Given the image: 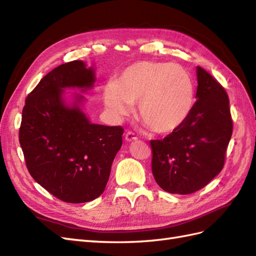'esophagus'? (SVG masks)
Returning <instances> with one entry per match:
<instances>
[{
    "label": "esophagus",
    "mask_w": 256,
    "mask_h": 256,
    "mask_svg": "<svg viewBox=\"0 0 256 256\" xmlns=\"http://www.w3.org/2000/svg\"><path fill=\"white\" fill-rule=\"evenodd\" d=\"M126 142H136L137 140V136L133 132H128L126 134Z\"/></svg>",
    "instance_id": "34e87169"
}]
</instances>
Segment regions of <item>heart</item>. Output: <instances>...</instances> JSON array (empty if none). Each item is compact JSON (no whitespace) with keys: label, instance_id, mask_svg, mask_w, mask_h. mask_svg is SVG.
I'll return each mask as SVG.
<instances>
[{"label":"heart","instance_id":"b5f03b06","mask_svg":"<svg viewBox=\"0 0 256 256\" xmlns=\"http://www.w3.org/2000/svg\"><path fill=\"white\" fill-rule=\"evenodd\" d=\"M104 106L116 116H126L137 104L140 119L160 134L182 126L194 102V86L180 64L137 62L124 69L104 88Z\"/></svg>","mask_w":256,"mask_h":256}]
</instances>
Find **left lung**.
I'll use <instances>...</instances> for the list:
<instances>
[{
  "label": "left lung",
  "instance_id": "obj_1",
  "mask_svg": "<svg viewBox=\"0 0 256 256\" xmlns=\"http://www.w3.org/2000/svg\"><path fill=\"white\" fill-rule=\"evenodd\" d=\"M196 102L182 126L163 140H150L154 178L163 190L188 194L206 186L220 171L232 134L225 88L196 67Z\"/></svg>",
  "mask_w": 256,
  "mask_h": 256
}]
</instances>
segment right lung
Masks as SVG:
<instances>
[{
    "label": "right lung",
    "mask_w": 256,
    "mask_h": 256,
    "mask_svg": "<svg viewBox=\"0 0 256 256\" xmlns=\"http://www.w3.org/2000/svg\"><path fill=\"white\" fill-rule=\"evenodd\" d=\"M95 71L81 60L66 62L45 76L26 98L19 142L30 175L64 202L84 203L106 188L124 130L90 123L76 94L64 102V88H93Z\"/></svg>",
    "instance_id": "right-lung-1"
}]
</instances>
